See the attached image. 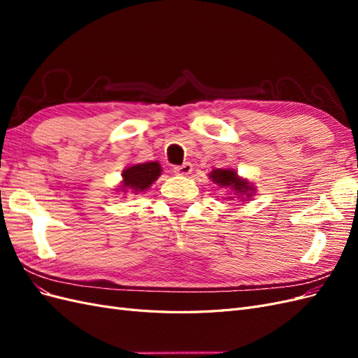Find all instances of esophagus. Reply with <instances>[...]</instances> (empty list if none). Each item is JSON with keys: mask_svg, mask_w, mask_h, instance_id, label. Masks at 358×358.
<instances>
[{"mask_svg": "<svg viewBox=\"0 0 358 358\" xmlns=\"http://www.w3.org/2000/svg\"><path fill=\"white\" fill-rule=\"evenodd\" d=\"M173 171H175V175H178V176H188V175H191L192 166L189 164V162H183L182 166H176L175 169H173Z\"/></svg>", "mask_w": 358, "mask_h": 358, "instance_id": "34e87169", "label": "esophagus"}]
</instances>
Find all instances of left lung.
I'll return each mask as SVG.
<instances>
[{"mask_svg":"<svg viewBox=\"0 0 358 358\" xmlns=\"http://www.w3.org/2000/svg\"><path fill=\"white\" fill-rule=\"evenodd\" d=\"M210 179L213 180V183H218L220 187H231L236 192H241L242 196L246 194V197L251 196L252 188L248 185V182L243 179H239L237 173H234L233 170H224V169H216L212 170L210 173Z\"/></svg>","mask_w":358,"mask_h":358,"instance_id":"8db88e82","label":"left lung"}]
</instances>
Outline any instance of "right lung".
Wrapping results in <instances>:
<instances>
[{
  "instance_id": "1",
  "label": "right lung",
  "mask_w": 358,
  "mask_h": 358,
  "mask_svg": "<svg viewBox=\"0 0 358 358\" xmlns=\"http://www.w3.org/2000/svg\"><path fill=\"white\" fill-rule=\"evenodd\" d=\"M161 175V167L158 162H145V164H137L128 167L124 173V189H134V191H145L148 189L152 182L158 179ZM122 189V191H124Z\"/></svg>"
}]
</instances>
